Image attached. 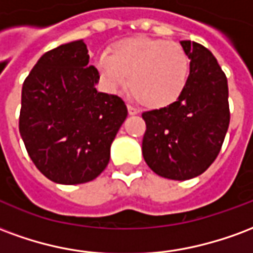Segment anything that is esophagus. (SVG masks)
Listing matches in <instances>:
<instances>
[{"mask_svg":"<svg viewBox=\"0 0 253 253\" xmlns=\"http://www.w3.org/2000/svg\"><path fill=\"white\" fill-rule=\"evenodd\" d=\"M127 110H128V114H130V115H135V114L139 112V110H138L137 107H134V105L131 104H127Z\"/></svg>","mask_w":253,"mask_h":253,"instance_id":"34e87169","label":"esophagus"}]
</instances>
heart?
Listing matches in <instances>:
<instances>
[{"mask_svg": "<svg viewBox=\"0 0 253 253\" xmlns=\"http://www.w3.org/2000/svg\"><path fill=\"white\" fill-rule=\"evenodd\" d=\"M96 66L111 88L125 85L128 77V89L141 104L161 108L183 93L190 59L175 42L139 36L118 42L108 55L97 58Z\"/></svg>", "mask_w": 253, "mask_h": 253, "instance_id": "obj_1", "label": "heart"}]
</instances>
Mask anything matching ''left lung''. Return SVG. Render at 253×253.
Listing matches in <instances>:
<instances>
[{
    "label": "left lung",
    "mask_w": 253,
    "mask_h": 253,
    "mask_svg": "<svg viewBox=\"0 0 253 253\" xmlns=\"http://www.w3.org/2000/svg\"><path fill=\"white\" fill-rule=\"evenodd\" d=\"M190 58V76L179 99L143 112V159L157 175L188 180L217 159L230 122L228 80L210 50L180 42Z\"/></svg>",
    "instance_id": "left-lung-1"
}]
</instances>
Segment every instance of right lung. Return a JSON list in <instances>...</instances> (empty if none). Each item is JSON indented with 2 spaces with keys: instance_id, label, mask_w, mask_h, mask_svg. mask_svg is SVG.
<instances>
[{
  "instance_id": "1",
  "label": "right lung",
  "mask_w": 253,
  "mask_h": 253,
  "mask_svg": "<svg viewBox=\"0 0 253 253\" xmlns=\"http://www.w3.org/2000/svg\"><path fill=\"white\" fill-rule=\"evenodd\" d=\"M99 78L86 44L76 41L43 54L24 80L20 134L32 163L55 183L93 180L110 161L127 107L97 92Z\"/></svg>"
}]
</instances>
